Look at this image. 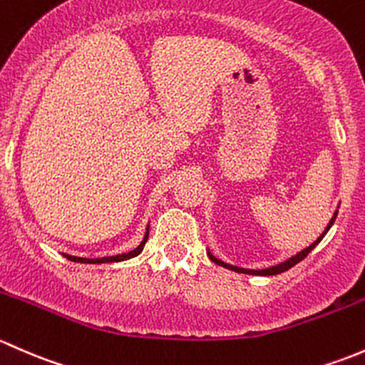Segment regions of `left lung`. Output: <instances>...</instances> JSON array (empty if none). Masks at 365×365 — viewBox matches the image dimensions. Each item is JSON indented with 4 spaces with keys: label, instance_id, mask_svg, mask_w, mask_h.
I'll use <instances>...</instances> for the list:
<instances>
[{
    "label": "left lung",
    "instance_id": "1",
    "mask_svg": "<svg viewBox=\"0 0 365 365\" xmlns=\"http://www.w3.org/2000/svg\"><path fill=\"white\" fill-rule=\"evenodd\" d=\"M336 216H337V210L336 212H334V216H332V220L329 221V225H327V228H325V232H323V234L320 235V237H318L317 240H314L313 244H311V246H307L306 250H302V251H299V253L295 255V257H292V258H288L287 262H281V264H277V265H274V267H269V269H262V270H253V269H240V267H235V265H230V264H225V262H221V260H217L216 257H212V255L209 253V258L210 260L214 262V264H217V265H221V267H225V269H230V270H235V272H244V274H255V276H274V274H281V272H284V270H288V269H292V267L294 265H297L299 264V262H302L304 258L307 257V255L311 253V251L314 250V247L318 246V242H320V240L325 237V234L327 232L330 230V227H332L334 225V221H336Z\"/></svg>",
    "mask_w": 365,
    "mask_h": 365
}]
</instances>
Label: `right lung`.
Segmentation results:
<instances>
[{"mask_svg":"<svg viewBox=\"0 0 365 365\" xmlns=\"http://www.w3.org/2000/svg\"><path fill=\"white\" fill-rule=\"evenodd\" d=\"M148 237H149V227H148V232H145V235H144V240H142V242L138 244V247H135V250L130 251V253L115 255V257L81 258V257H71V255H65V257L68 258V260H71V262H78V264H110V262H123V260H128V258H133V257H137V255H140L142 250H144L145 242H148Z\"/></svg>","mask_w":365,"mask_h":365,"instance_id":"add662e5","label":"right lung"}]
</instances>
